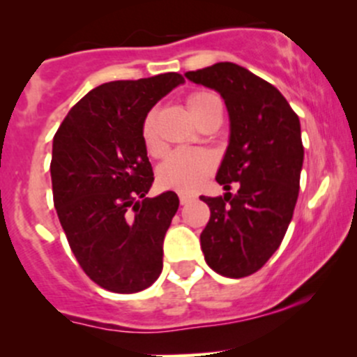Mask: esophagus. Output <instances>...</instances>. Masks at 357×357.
Returning <instances> with one entry per match:
<instances>
[{"instance_id":"1","label":"esophagus","mask_w":357,"mask_h":357,"mask_svg":"<svg viewBox=\"0 0 357 357\" xmlns=\"http://www.w3.org/2000/svg\"><path fill=\"white\" fill-rule=\"evenodd\" d=\"M178 199H180V204H182V206H185V204H189L194 197H192V195H187V194H180Z\"/></svg>"}]
</instances>
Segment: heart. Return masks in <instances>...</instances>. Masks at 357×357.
Masks as SVG:
<instances>
[{"instance_id":"b5f03b06","label":"heart","mask_w":357,"mask_h":357,"mask_svg":"<svg viewBox=\"0 0 357 357\" xmlns=\"http://www.w3.org/2000/svg\"><path fill=\"white\" fill-rule=\"evenodd\" d=\"M185 106L194 121L202 125L207 118L221 113V101L214 92L195 91L187 96ZM142 142L146 151L153 157L163 153V143L160 142L155 128V114L148 113L142 121ZM215 168V158L204 148H182L172 151L158 167V185L167 190H177L192 194L200 187Z\"/></svg>"}]
</instances>
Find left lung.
Here are the masks:
<instances>
[{
  "mask_svg": "<svg viewBox=\"0 0 357 357\" xmlns=\"http://www.w3.org/2000/svg\"><path fill=\"white\" fill-rule=\"evenodd\" d=\"M185 77L218 91L231 121L215 177L227 192L200 197L211 209L200 234L204 258L227 278L250 276L278 250L294 215L303 163L298 116L275 86L238 63L219 62Z\"/></svg>",
  "mask_w": 357,
  "mask_h": 357,
  "instance_id": "left-lung-1",
  "label": "left lung"
}]
</instances>
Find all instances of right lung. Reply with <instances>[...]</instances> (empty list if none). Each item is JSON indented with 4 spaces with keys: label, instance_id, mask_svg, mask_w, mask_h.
Listing matches in <instances>:
<instances>
[{
    "label": "right lung",
    "instance_id": "1",
    "mask_svg": "<svg viewBox=\"0 0 357 357\" xmlns=\"http://www.w3.org/2000/svg\"><path fill=\"white\" fill-rule=\"evenodd\" d=\"M182 82L177 72H167L101 84L72 107L54 136L59 221L84 273L114 294L145 290L162 273L163 238L178 197H146L153 170L142 121Z\"/></svg>",
    "mask_w": 357,
    "mask_h": 357
}]
</instances>
